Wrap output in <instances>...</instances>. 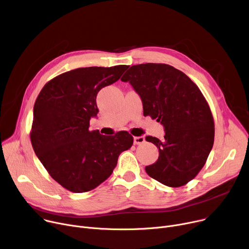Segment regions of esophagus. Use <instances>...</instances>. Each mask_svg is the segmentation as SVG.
Listing matches in <instances>:
<instances>
[{"label": "esophagus", "mask_w": 249, "mask_h": 249, "mask_svg": "<svg viewBox=\"0 0 249 249\" xmlns=\"http://www.w3.org/2000/svg\"><path fill=\"white\" fill-rule=\"evenodd\" d=\"M145 143V138L143 136L140 137H134V144L135 145H141Z\"/></svg>", "instance_id": "34e87169"}]
</instances>
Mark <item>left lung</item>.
Returning a JSON list of instances; mask_svg holds the SVG:
<instances>
[{
  "mask_svg": "<svg viewBox=\"0 0 249 249\" xmlns=\"http://www.w3.org/2000/svg\"><path fill=\"white\" fill-rule=\"evenodd\" d=\"M141 96L145 116L164 127L163 140L147 136L159 160L146 166L152 178L169 187L187 184L205 165L213 148L215 124L199 88L181 71L166 64L132 66L121 78Z\"/></svg>",
  "mask_w": 249,
  "mask_h": 249,
  "instance_id": "8db88e82",
  "label": "left lung"
}]
</instances>
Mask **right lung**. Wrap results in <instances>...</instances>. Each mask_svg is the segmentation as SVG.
<instances>
[{"label":"right lung","mask_w":249,"mask_h":249,"mask_svg":"<svg viewBox=\"0 0 249 249\" xmlns=\"http://www.w3.org/2000/svg\"><path fill=\"white\" fill-rule=\"evenodd\" d=\"M128 66L79 68L49 81L33 107L32 148L52 178L74 193L88 192L113 172L119 155L133 145L127 131L114 136L89 131L98 91L120 79Z\"/></svg>","instance_id":"right-lung-1"}]
</instances>
